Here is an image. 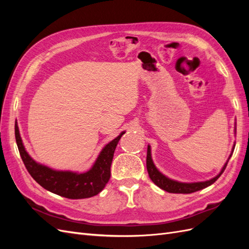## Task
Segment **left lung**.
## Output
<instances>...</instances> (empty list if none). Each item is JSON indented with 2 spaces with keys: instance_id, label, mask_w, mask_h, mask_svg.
Segmentation results:
<instances>
[{
  "instance_id": "obj_1",
  "label": "left lung",
  "mask_w": 249,
  "mask_h": 249,
  "mask_svg": "<svg viewBox=\"0 0 249 249\" xmlns=\"http://www.w3.org/2000/svg\"><path fill=\"white\" fill-rule=\"evenodd\" d=\"M228 162L225 163V165L223 166V168H222V170H221L219 175H218L217 177H215L212 179L207 180V182L191 183V184L178 183V182H176V180H172V179L166 178L165 176H163L162 173L156 168V166L153 163V160H152V156H150V147L147 146L146 169H147V172H148V176H149L150 179H152L158 187H160L161 189L167 191L169 193H192V192H196L198 190H201V189H203V188H207L208 186L215 183L216 180L218 179V178H219L222 175V172L224 171V169L227 168Z\"/></svg>"
}]
</instances>
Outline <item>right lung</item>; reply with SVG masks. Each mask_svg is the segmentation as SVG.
<instances>
[{
  "mask_svg": "<svg viewBox=\"0 0 249 249\" xmlns=\"http://www.w3.org/2000/svg\"><path fill=\"white\" fill-rule=\"evenodd\" d=\"M16 140L22 162L31 177L44 189L60 196L71 199L88 198L99 194L108 183L111 176V163L122 133L104 147L93 167L85 173L71 171H56L36 163L28 155L19 136L18 126L16 124Z\"/></svg>",
  "mask_w": 249,
  "mask_h": 249,
  "instance_id": "obj_1",
  "label": "right lung"
}]
</instances>
